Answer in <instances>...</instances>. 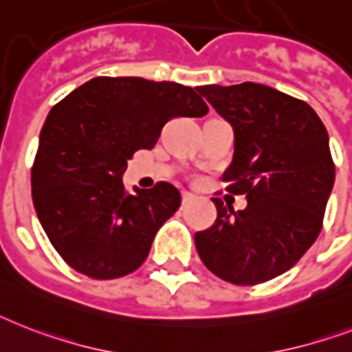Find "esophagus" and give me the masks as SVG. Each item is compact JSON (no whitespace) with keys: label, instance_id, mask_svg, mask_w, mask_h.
Listing matches in <instances>:
<instances>
[{"label":"esophagus","instance_id":"1","mask_svg":"<svg viewBox=\"0 0 352 352\" xmlns=\"http://www.w3.org/2000/svg\"><path fill=\"white\" fill-rule=\"evenodd\" d=\"M195 199H197V195L193 193V191H182V202H184V204H188V202H191V201H195Z\"/></svg>","mask_w":352,"mask_h":352}]
</instances>
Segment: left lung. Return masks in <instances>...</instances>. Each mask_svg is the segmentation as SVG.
I'll use <instances>...</instances> for the list:
<instances>
[{
	"label": "left lung",
	"instance_id": "1",
	"mask_svg": "<svg viewBox=\"0 0 352 352\" xmlns=\"http://www.w3.org/2000/svg\"><path fill=\"white\" fill-rule=\"evenodd\" d=\"M199 92L233 126L235 151L222 179L248 206L235 211L213 199L217 221L195 233L197 251L219 278L262 284L291 270L322 230L334 184L329 135L307 102L265 85Z\"/></svg>",
	"mask_w": 352,
	"mask_h": 352
}]
</instances>
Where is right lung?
<instances>
[{
  "mask_svg": "<svg viewBox=\"0 0 352 352\" xmlns=\"http://www.w3.org/2000/svg\"><path fill=\"white\" fill-rule=\"evenodd\" d=\"M191 87L142 77H96L50 110L32 166L37 219L70 267L96 280L130 275L181 206L170 182L130 195L122 173L173 117H202Z\"/></svg>",
  "mask_w": 352,
  "mask_h": 352,
  "instance_id": "obj_1",
  "label": "right lung"
}]
</instances>
